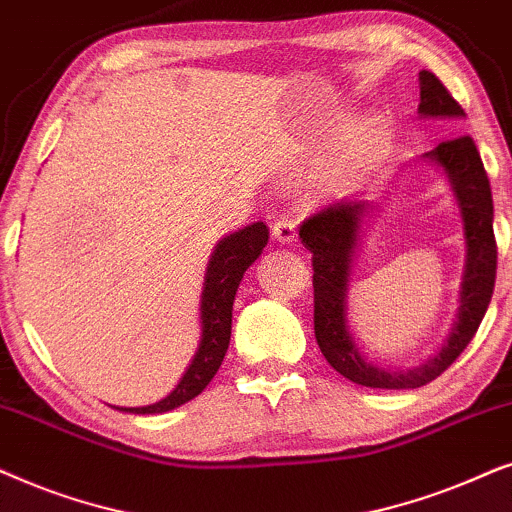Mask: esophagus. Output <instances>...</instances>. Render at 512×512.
I'll return each mask as SVG.
<instances>
[{"label":"esophagus","mask_w":512,"mask_h":512,"mask_svg":"<svg viewBox=\"0 0 512 512\" xmlns=\"http://www.w3.org/2000/svg\"><path fill=\"white\" fill-rule=\"evenodd\" d=\"M271 236H274V241L278 243H295L297 241V231H295V224H292L288 217H281V220L274 222V227H271Z\"/></svg>","instance_id":"34e87169"}]
</instances>
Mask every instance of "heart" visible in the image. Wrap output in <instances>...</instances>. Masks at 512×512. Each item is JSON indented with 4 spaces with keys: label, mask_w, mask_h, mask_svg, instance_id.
I'll list each match as a JSON object with an SVG mask.
<instances>
[{
    "label": "heart",
    "mask_w": 512,
    "mask_h": 512,
    "mask_svg": "<svg viewBox=\"0 0 512 512\" xmlns=\"http://www.w3.org/2000/svg\"><path fill=\"white\" fill-rule=\"evenodd\" d=\"M351 131V124H342L335 133L330 135V140L325 142V149H320L318 159L323 161L332 149L337 147V142ZM388 149H391V135L381 119H365L356 131H353L335 159H332L330 168H327V185L342 189V187H356L365 180L367 175H372L381 163H384Z\"/></svg>",
    "instance_id": "1"
}]
</instances>
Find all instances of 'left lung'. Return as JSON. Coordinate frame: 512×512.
<instances>
[{"label": "left lung", "mask_w": 512, "mask_h": 512, "mask_svg": "<svg viewBox=\"0 0 512 512\" xmlns=\"http://www.w3.org/2000/svg\"><path fill=\"white\" fill-rule=\"evenodd\" d=\"M419 117L424 119H466L456 102L433 72H419ZM421 163L438 168L452 189L463 224L466 260L459 288L456 320L442 349L417 367H381L360 351L349 325V283L356 260L365 217L372 203L367 199H346L332 203L309 217L299 227V238L311 252L313 262V330L327 363L353 384L370 388H419L438 379L475 337L492 302L496 281V241L492 189L475 149L473 138L440 142L426 152Z\"/></svg>", "instance_id": "obj_1"}]
</instances>
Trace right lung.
<instances>
[{
  "label": "right lung",
  "instance_id": "right-lung-1",
  "mask_svg": "<svg viewBox=\"0 0 512 512\" xmlns=\"http://www.w3.org/2000/svg\"><path fill=\"white\" fill-rule=\"evenodd\" d=\"M269 241V229L264 222H252L248 227L227 234L217 241L210 255L201 290V339L192 363L187 365L182 379L159 403L145 407H114L131 414H163L189 403L210 384L220 370L224 353L231 339V311L241 278L252 262L262 255Z\"/></svg>",
  "mask_w": 512,
  "mask_h": 512
}]
</instances>
